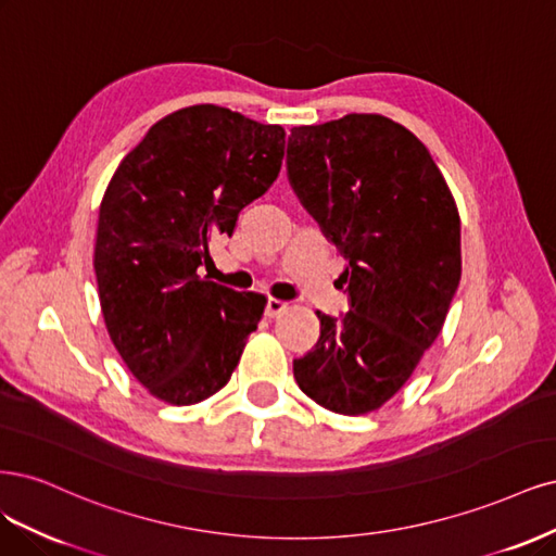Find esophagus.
<instances>
[{"label":"esophagus","instance_id":"obj_1","mask_svg":"<svg viewBox=\"0 0 556 556\" xmlns=\"http://www.w3.org/2000/svg\"><path fill=\"white\" fill-rule=\"evenodd\" d=\"M286 309H289V302H283L279 298H267V304H265V316L267 318H277L281 316Z\"/></svg>","mask_w":556,"mask_h":556}]
</instances>
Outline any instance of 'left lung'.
I'll list each match as a JSON object with an SVG mask.
<instances>
[{
    "label": "left lung",
    "instance_id": "obj_1",
    "mask_svg": "<svg viewBox=\"0 0 556 556\" xmlns=\"http://www.w3.org/2000/svg\"><path fill=\"white\" fill-rule=\"evenodd\" d=\"M289 182L346 258L349 312L318 314L293 361L304 395L342 416L383 406L434 344L462 277L459 214L432 154L402 124L351 113L289 136Z\"/></svg>",
    "mask_w": 556,
    "mask_h": 556
}]
</instances>
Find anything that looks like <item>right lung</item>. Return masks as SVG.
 <instances>
[{
    "label": "right lung",
    "mask_w": 556,
    "mask_h": 556,
    "mask_svg": "<svg viewBox=\"0 0 556 556\" xmlns=\"http://www.w3.org/2000/svg\"><path fill=\"white\" fill-rule=\"evenodd\" d=\"M286 131L222 105L159 119L122 159L99 207L94 273L105 328L150 395L189 406L222 390L265 295L207 281L210 242L273 187Z\"/></svg>",
    "instance_id": "right-lung-1"
}]
</instances>
